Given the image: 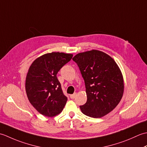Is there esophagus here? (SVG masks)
I'll return each mask as SVG.
<instances>
[{
  "mask_svg": "<svg viewBox=\"0 0 147 147\" xmlns=\"http://www.w3.org/2000/svg\"><path fill=\"white\" fill-rule=\"evenodd\" d=\"M76 93H74V94L70 95V98H72V99H73V98L76 97Z\"/></svg>",
  "mask_w": 147,
  "mask_h": 147,
  "instance_id": "esophagus-1",
  "label": "esophagus"
}]
</instances>
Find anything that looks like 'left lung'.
<instances>
[{"label":"left lung","instance_id":"left-lung-1","mask_svg":"<svg viewBox=\"0 0 147 147\" xmlns=\"http://www.w3.org/2000/svg\"><path fill=\"white\" fill-rule=\"evenodd\" d=\"M73 60L85 83L87 101L80 106L81 111L93 118L107 115L119 104L124 93L123 74L116 62L97 50L79 53Z\"/></svg>","mask_w":147,"mask_h":147}]
</instances>
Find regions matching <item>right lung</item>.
I'll return each mask as SVG.
<instances>
[{
	"label": "right lung",
	"instance_id": "obj_1",
	"mask_svg": "<svg viewBox=\"0 0 147 147\" xmlns=\"http://www.w3.org/2000/svg\"><path fill=\"white\" fill-rule=\"evenodd\" d=\"M73 55L48 53L33 62L28 72L25 89L30 104L39 113L47 117L60 114L67 98L61 88L57 74Z\"/></svg>",
	"mask_w": 147,
	"mask_h": 147
}]
</instances>
